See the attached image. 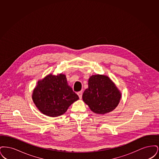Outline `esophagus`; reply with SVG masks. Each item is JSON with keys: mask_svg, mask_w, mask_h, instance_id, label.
<instances>
[{"mask_svg": "<svg viewBox=\"0 0 159 159\" xmlns=\"http://www.w3.org/2000/svg\"><path fill=\"white\" fill-rule=\"evenodd\" d=\"M77 95H79L80 99H82V91L78 92H77Z\"/></svg>", "mask_w": 159, "mask_h": 159, "instance_id": "34e87169", "label": "esophagus"}]
</instances>
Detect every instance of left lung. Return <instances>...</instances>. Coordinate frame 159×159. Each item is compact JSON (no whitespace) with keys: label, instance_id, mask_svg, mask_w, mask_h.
<instances>
[{"label":"left lung","instance_id":"left-lung-1","mask_svg":"<svg viewBox=\"0 0 159 159\" xmlns=\"http://www.w3.org/2000/svg\"><path fill=\"white\" fill-rule=\"evenodd\" d=\"M121 93L113 81L104 75H92L88 88L82 95L83 101L96 114H104L113 111L118 106Z\"/></svg>","mask_w":159,"mask_h":159}]
</instances>
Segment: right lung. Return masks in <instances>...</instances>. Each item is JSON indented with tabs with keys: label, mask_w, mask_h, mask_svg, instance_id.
<instances>
[{
	"label": "right lung",
	"mask_w": 159,
	"mask_h": 159,
	"mask_svg": "<svg viewBox=\"0 0 159 159\" xmlns=\"http://www.w3.org/2000/svg\"><path fill=\"white\" fill-rule=\"evenodd\" d=\"M32 99L42 113L57 117L65 113L68 107L79 98L68 86L65 75L49 74L38 81Z\"/></svg>",
	"instance_id": "right-lung-1"
}]
</instances>
